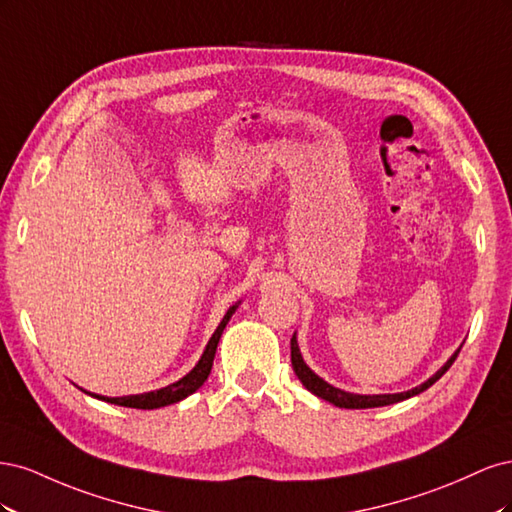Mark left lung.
<instances>
[{"instance_id":"left-lung-1","label":"left lung","mask_w":512,"mask_h":512,"mask_svg":"<svg viewBox=\"0 0 512 512\" xmlns=\"http://www.w3.org/2000/svg\"><path fill=\"white\" fill-rule=\"evenodd\" d=\"M459 350H461V348H457L455 354L451 356V359H448L427 382H423L421 386H414L412 391L393 393V395H391V393H389V395H356V393H346V391H342V389H335L333 384L324 382L320 376H316L314 371L309 369V367L305 365V361H303V356H301V352H299V344H297V335H292V339H290V361H292V369H294V374H297V378L303 382L305 389H307L309 393H314L316 397H320V399H324V401H329V404H333V406H337V408H350V410L391 406V404H397V401H404V399H410V397H414V395H418V393L427 391L429 386H431L433 382H438V380L446 374L448 367H451V365L455 363Z\"/></svg>"}]
</instances>
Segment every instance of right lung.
<instances>
[{
    "instance_id": "obj_1",
    "label": "right lung",
    "mask_w": 512,
    "mask_h": 512,
    "mask_svg": "<svg viewBox=\"0 0 512 512\" xmlns=\"http://www.w3.org/2000/svg\"><path fill=\"white\" fill-rule=\"evenodd\" d=\"M239 307L232 305L226 316L222 318L220 327L215 329V333L211 335L209 344L203 352V356H200V361L196 363V367L190 371L188 376H183L181 380L173 382L164 386V389H158V391H149V393H141V395H126V397H104V395H94V393H87L91 397H98L102 401H108V404H115V406H123V408H138V410H153V408H164V406H170V404H177V401L185 399L188 395H192L194 391H198L200 386L205 384V380L209 378L211 374V367H213V356H215V350H218V344H220V337L226 329V324L230 320V316L235 314V309Z\"/></svg>"
}]
</instances>
